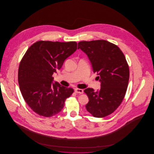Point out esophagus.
<instances>
[{"label":"esophagus","instance_id":"1","mask_svg":"<svg viewBox=\"0 0 154 154\" xmlns=\"http://www.w3.org/2000/svg\"><path fill=\"white\" fill-rule=\"evenodd\" d=\"M75 93H76V94H83V90L82 89L75 88Z\"/></svg>","mask_w":154,"mask_h":154}]
</instances>
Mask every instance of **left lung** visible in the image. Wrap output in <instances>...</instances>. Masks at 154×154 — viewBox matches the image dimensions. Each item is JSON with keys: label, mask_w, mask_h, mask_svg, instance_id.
I'll return each mask as SVG.
<instances>
[{"label": "left lung", "mask_w": 154, "mask_h": 154, "mask_svg": "<svg viewBox=\"0 0 154 154\" xmlns=\"http://www.w3.org/2000/svg\"><path fill=\"white\" fill-rule=\"evenodd\" d=\"M79 48L88 56L101 83L97 91L84 90L89 99L85 108L95 117H105L118 107L125 96L129 79L126 57L118 46L105 40L81 41Z\"/></svg>", "instance_id": "8db88e82"}]
</instances>
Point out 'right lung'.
<instances>
[{
    "label": "right lung",
    "instance_id": "right-lung-1",
    "mask_svg": "<svg viewBox=\"0 0 154 154\" xmlns=\"http://www.w3.org/2000/svg\"><path fill=\"white\" fill-rule=\"evenodd\" d=\"M77 49L76 42L38 41L27 50L19 65L18 82L22 97L37 114L50 117L59 113L72 88L53 81V75Z\"/></svg>",
    "mask_w": 154,
    "mask_h": 154
}]
</instances>
